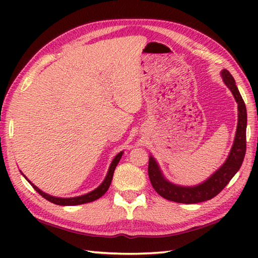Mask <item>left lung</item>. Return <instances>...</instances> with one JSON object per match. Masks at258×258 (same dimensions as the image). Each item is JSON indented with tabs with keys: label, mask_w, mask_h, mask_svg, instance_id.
Masks as SVG:
<instances>
[{
	"label": "left lung",
	"mask_w": 258,
	"mask_h": 258,
	"mask_svg": "<svg viewBox=\"0 0 258 258\" xmlns=\"http://www.w3.org/2000/svg\"><path fill=\"white\" fill-rule=\"evenodd\" d=\"M224 83L235 97L238 105V123L236 134H235L234 144L225 163L214 173L212 176L196 186H179L175 185L163 176L160 166L155 158L150 156L149 161V177L154 189L165 200L184 203V204H194V203L205 202L215 197L229 183L234 175L238 172L244 161L246 152V125H247V113L242 95L235 84V80L227 70L221 72Z\"/></svg>",
	"instance_id": "8db88e82"
}]
</instances>
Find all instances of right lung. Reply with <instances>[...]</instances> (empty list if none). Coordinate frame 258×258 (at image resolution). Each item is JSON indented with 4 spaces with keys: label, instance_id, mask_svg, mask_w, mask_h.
I'll return each instance as SVG.
<instances>
[{
    "label": "right lung",
    "instance_id": "add662e5",
    "mask_svg": "<svg viewBox=\"0 0 258 258\" xmlns=\"http://www.w3.org/2000/svg\"><path fill=\"white\" fill-rule=\"evenodd\" d=\"M122 155H123V152H119L118 154L114 157V160L111 163V166H109V168H108V172L106 174V177H105V179L103 180V183L100 186H98L97 188H95L94 190H92V191H90V193H87L85 195H82V196L70 197V199H62V197L51 196V195L44 193V191H42L40 188H37L36 186L31 182V180H29V179H27V177H25V175H23V176L26 178L27 182H29L33 186V188H34L38 194H40L42 197H44V199L47 200L48 202L53 203V204L63 205V206H74V205L85 204V203H90V202L98 200L101 196H103L104 194L106 193V190L108 189L109 185H111L115 168H116L117 164H118V162L120 160V157H122ZM22 174H23V173H22Z\"/></svg>",
    "mask_w": 258,
    "mask_h": 258
}]
</instances>
